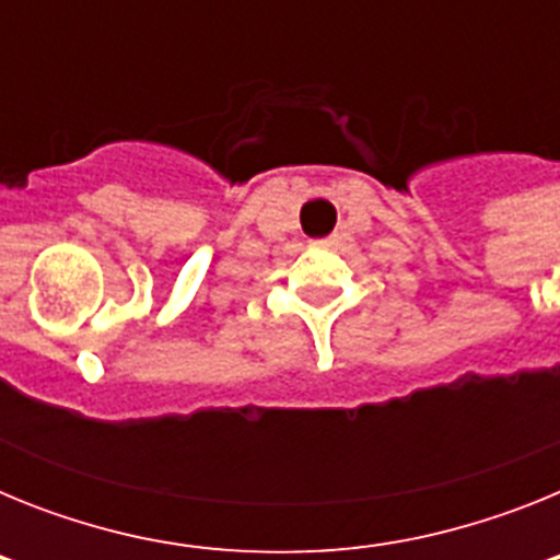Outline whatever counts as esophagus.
Masks as SVG:
<instances>
[{
	"instance_id": "esophagus-1",
	"label": "esophagus",
	"mask_w": 560,
	"mask_h": 560,
	"mask_svg": "<svg viewBox=\"0 0 560 560\" xmlns=\"http://www.w3.org/2000/svg\"><path fill=\"white\" fill-rule=\"evenodd\" d=\"M319 246H330V241H319Z\"/></svg>"
}]
</instances>
